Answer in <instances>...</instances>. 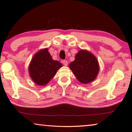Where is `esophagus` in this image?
<instances>
[{"label": "esophagus", "mask_w": 132, "mask_h": 132, "mask_svg": "<svg viewBox=\"0 0 132 132\" xmlns=\"http://www.w3.org/2000/svg\"><path fill=\"white\" fill-rule=\"evenodd\" d=\"M63 64H64V66H68V61H66V60H64V61H63Z\"/></svg>", "instance_id": "34e87169"}]
</instances>
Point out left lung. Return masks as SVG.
<instances>
[{"label":"left lung","instance_id":"1","mask_svg":"<svg viewBox=\"0 0 132 132\" xmlns=\"http://www.w3.org/2000/svg\"><path fill=\"white\" fill-rule=\"evenodd\" d=\"M69 66L77 80L84 84L95 80L99 71L97 59L91 53L84 50L78 52L75 61Z\"/></svg>","mask_w":132,"mask_h":132}]
</instances>
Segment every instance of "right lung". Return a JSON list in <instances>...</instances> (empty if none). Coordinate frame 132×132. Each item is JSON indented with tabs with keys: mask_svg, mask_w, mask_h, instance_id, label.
I'll use <instances>...</instances> for the list:
<instances>
[{
	"mask_svg": "<svg viewBox=\"0 0 132 132\" xmlns=\"http://www.w3.org/2000/svg\"><path fill=\"white\" fill-rule=\"evenodd\" d=\"M61 67L62 63L53 60L46 48L34 55L29 66V73L35 83L44 86L50 82Z\"/></svg>",
	"mask_w": 132,
	"mask_h": 132,
	"instance_id": "add662e5",
	"label": "right lung"
}]
</instances>
